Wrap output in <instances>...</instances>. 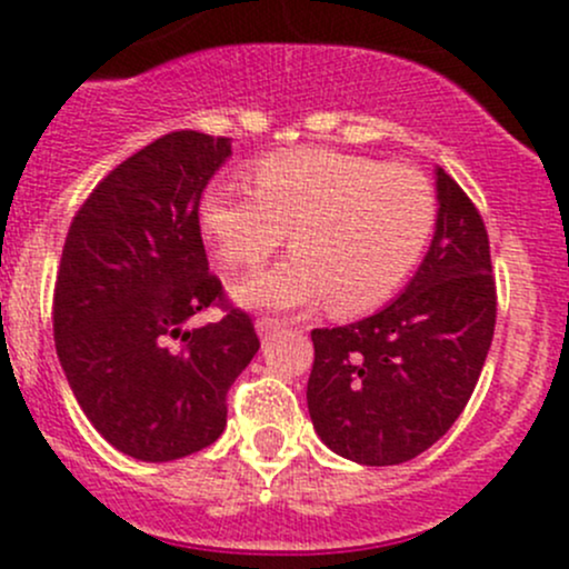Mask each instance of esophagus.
Segmentation results:
<instances>
[{
    "label": "esophagus",
    "instance_id": "esophagus-1",
    "mask_svg": "<svg viewBox=\"0 0 569 569\" xmlns=\"http://www.w3.org/2000/svg\"><path fill=\"white\" fill-rule=\"evenodd\" d=\"M283 327H286V321L272 319V317H258L256 319V330H258V336H261V338H272L274 332H280Z\"/></svg>",
    "mask_w": 569,
    "mask_h": 569
}]
</instances>
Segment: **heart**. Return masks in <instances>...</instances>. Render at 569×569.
<instances>
[{"label":"heart","mask_w":569,"mask_h":569,"mask_svg":"<svg viewBox=\"0 0 569 569\" xmlns=\"http://www.w3.org/2000/svg\"><path fill=\"white\" fill-rule=\"evenodd\" d=\"M251 183L217 178L200 194L206 242L226 267H256L283 244L295 256L233 289L250 308L330 300L343 317L382 306L432 239L438 194L423 170L375 157L295 148L263 157Z\"/></svg>","instance_id":"1"}]
</instances>
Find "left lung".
<instances>
[{"label": "left lung", "mask_w": 569, "mask_h": 569, "mask_svg": "<svg viewBox=\"0 0 569 569\" xmlns=\"http://www.w3.org/2000/svg\"><path fill=\"white\" fill-rule=\"evenodd\" d=\"M421 267L375 317L311 332L308 412L327 449L399 465L438 443L468 405L496 330L485 222L443 168Z\"/></svg>", "instance_id": "1"}]
</instances>
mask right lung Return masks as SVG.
Listing matches in <instances>:
<instances>
[{
	"label": "right lung",
	"mask_w": 569,
	"mask_h": 569,
	"mask_svg": "<svg viewBox=\"0 0 569 569\" xmlns=\"http://www.w3.org/2000/svg\"><path fill=\"white\" fill-rule=\"evenodd\" d=\"M228 157L226 137L170 131L120 162L68 228L57 358L90 423L134 460L170 462L214 443L228 388L261 347L200 239V194ZM209 305L227 317L187 328Z\"/></svg>",
	"instance_id": "1"
}]
</instances>
